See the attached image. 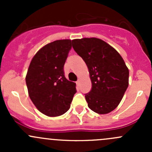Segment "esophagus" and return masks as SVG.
<instances>
[{"label":"esophagus","mask_w":152,"mask_h":152,"mask_svg":"<svg viewBox=\"0 0 152 152\" xmlns=\"http://www.w3.org/2000/svg\"><path fill=\"white\" fill-rule=\"evenodd\" d=\"M80 83H81V82H80V80H79H79H78L77 82H76V85H77L78 86H79V85H80Z\"/></svg>","instance_id":"34e87169"}]
</instances>
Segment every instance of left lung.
<instances>
[{
    "instance_id": "8db88e82",
    "label": "left lung",
    "mask_w": 152,
    "mask_h": 152,
    "mask_svg": "<svg viewBox=\"0 0 152 152\" xmlns=\"http://www.w3.org/2000/svg\"><path fill=\"white\" fill-rule=\"evenodd\" d=\"M73 48L85 61L92 82L85 99L88 107L99 114L114 110L129 86V69L118 52L98 38L72 40Z\"/></svg>"
}]
</instances>
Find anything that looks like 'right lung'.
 <instances>
[{"mask_svg": "<svg viewBox=\"0 0 152 152\" xmlns=\"http://www.w3.org/2000/svg\"><path fill=\"white\" fill-rule=\"evenodd\" d=\"M72 48L70 39H59L39 49L26 76L29 97L37 110L49 117L63 115L76 93V84L65 78L64 65Z\"/></svg>", "mask_w": 152, "mask_h": 152, "instance_id": "1", "label": "right lung"}]
</instances>
